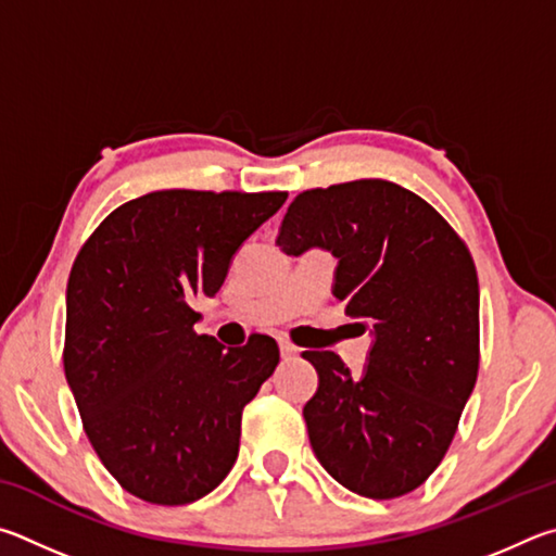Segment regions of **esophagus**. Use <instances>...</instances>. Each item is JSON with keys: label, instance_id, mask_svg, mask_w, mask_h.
I'll use <instances>...</instances> for the list:
<instances>
[{"label": "esophagus", "instance_id": "34e87169", "mask_svg": "<svg viewBox=\"0 0 556 556\" xmlns=\"http://www.w3.org/2000/svg\"><path fill=\"white\" fill-rule=\"evenodd\" d=\"M298 354H300V349L295 344L286 342V339H283V342H280V356H283L286 362H288V358H295Z\"/></svg>", "mask_w": 556, "mask_h": 556}]
</instances>
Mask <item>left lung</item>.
Listing matches in <instances>:
<instances>
[{
	"label": "left lung",
	"mask_w": 556,
	"mask_h": 556,
	"mask_svg": "<svg viewBox=\"0 0 556 556\" xmlns=\"http://www.w3.org/2000/svg\"><path fill=\"white\" fill-rule=\"evenodd\" d=\"M278 247L332 251L334 298L374 337L362 378L334 352L303 354L319 374L303 410L309 444L344 489L401 498L442 464L479 378L471 251L430 202L388 180L303 190Z\"/></svg>",
	"instance_id": "left-lung-1"
}]
</instances>
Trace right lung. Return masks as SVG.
Here are the masks:
<instances>
[{"instance_id":"1","label":"right lung","mask_w":556,"mask_h":556,"mask_svg":"<svg viewBox=\"0 0 556 556\" xmlns=\"http://www.w3.org/2000/svg\"><path fill=\"white\" fill-rule=\"evenodd\" d=\"M288 192L159 190L106 214L67 278L63 366L87 440L116 483L155 505L217 489L239 456L241 413L278 344L224 349L194 332L231 256Z\"/></svg>"}]
</instances>
